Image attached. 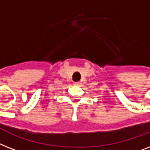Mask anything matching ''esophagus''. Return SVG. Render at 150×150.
Masks as SVG:
<instances>
[{
	"mask_svg": "<svg viewBox=\"0 0 150 150\" xmlns=\"http://www.w3.org/2000/svg\"><path fill=\"white\" fill-rule=\"evenodd\" d=\"M80 82H74V86H80Z\"/></svg>",
	"mask_w": 150,
	"mask_h": 150,
	"instance_id": "esophagus-1",
	"label": "esophagus"
}]
</instances>
